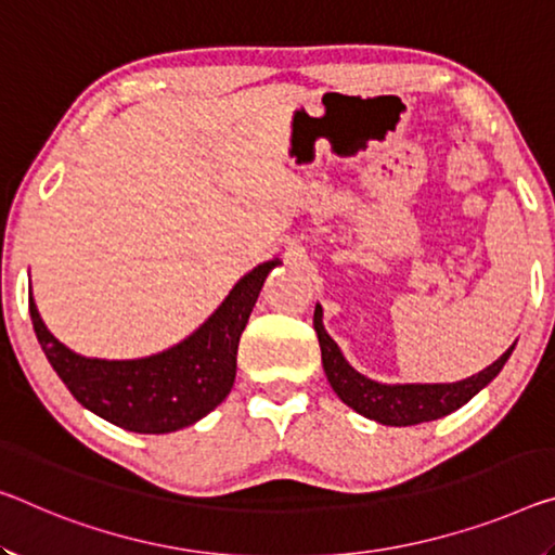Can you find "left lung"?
<instances>
[{
  "mask_svg": "<svg viewBox=\"0 0 555 555\" xmlns=\"http://www.w3.org/2000/svg\"><path fill=\"white\" fill-rule=\"evenodd\" d=\"M313 328L319 333L325 377H328L331 388L336 390L338 398L346 402L348 408H353L358 415L380 422V425H390V427L420 425V422H433L450 415L454 410H460L462 404H467L474 395L494 380L516 346L514 343L504 356L494 360L489 367H483L481 373L467 377V380L433 383V385L429 383L385 385L360 375L356 367L343 358L336 340H333L323 328L321 306H315L313 311Z\"/></svg>",
  "mask_w": 555,
  "mask_h": 555,
  "instance_id": "left-lung-1",
  "label": "left lung"
}]
</instances>
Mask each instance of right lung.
<instances>
[{
    "label": "right lung",
    "mask_w": 555,
    "mask_h": 555,
    "mask_svg": "<svg viewBox=\"0 0 555 555\" xmlns=\"http://www.w3.org/2000/svg\"><path fill=\"white\" fill-rule=\"evenodd\" d=\"M279 263L271 259L254 267L192 336L138 360L78 356L43 325L31 296L29 313L51 367L86 410L128 433L167 435L195 425L230 395L242 331Z\"/></svg>",
    "instance_id": "obj_1"
}]
</instances>
